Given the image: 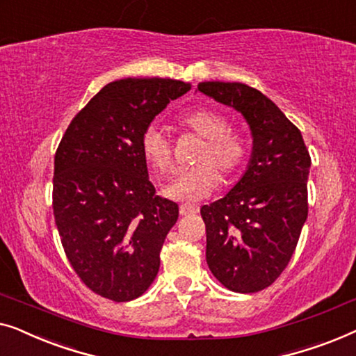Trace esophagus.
<instances>
[{"label":"esophagus","instance_id":"34e87169","mask_svg":"<svg viewBox=\"0 0 356 356\" xmlns=\"http://www.w3.org/2000/svg\"><path fill=\"white\" fill-rule=\"evenodd\" d=\"M179 213H180V216H190V214L197 213V209H195L193 207H190V204H180Z\"/></svg>","mask_w":356,"mask_h":356}]
</instances>
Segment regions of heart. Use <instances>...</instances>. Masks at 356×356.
Instances as JSON below:
<instances>
[{"instance_id":"heart-1","label":"heart","mask_w":356,"mask_h":356,"mask_svg":"<svg viewBox=\"0 0 356 356\" xmlns=\"http://www.w3.org/2000/svg\"><path fill=\"white\" fill-rule=\"evenodd\" d=\"M177 122L182 129L204 138V142L195 158L197 166L179 171L164 188V193L176 200L195 202L208 197L218 187V172L224 180H229L242 169L248 154V143L242 134L230 130L227 118L216 109H192L180 114ZM140 152L156 174L171 171L174 147L171 138L159 127L148 126L143 130Z\"/></svg>"}]
</instances>
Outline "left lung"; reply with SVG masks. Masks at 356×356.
Returning <instances> with one entry per match:
<instances>
[{"instance_id": "obj_1", "label": "left lung", "mask_w": 356, "mask_h": 356, "mask_svg": "<svg viewBox=\"0 0 356 356\" xmlns=\"http://www.w3.org/2000/svg\"><path fill=\"white\" fill-rule=\"evenodd\" d=\"M198 90L243 114L253 135L247 172L226 197L200 209L207 263L224 287L253 293L276 280L308 218V148L298 127L259 90L202 82Z\"/></svg>"}]
</instances>
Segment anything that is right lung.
<instances>
[{
	"instance_id": "obj_1",
	"label": "right lung",
	"mask_w": 356,
	"mask_h": 356,
	"mask_svg": "<svg viewBox=\"0 0 356 356\" xmlns=\"http://www.w3.org/2000/svg\"><path fill=\"white\" fill-rule=\"evenodd\" d=\"M188 90L171 79L116 80L80 109L59 142L54 222L72 269L99 297L129 302L156 277L179 207L156 195L140 137Z\"/></svg>"
}]
</instances>
